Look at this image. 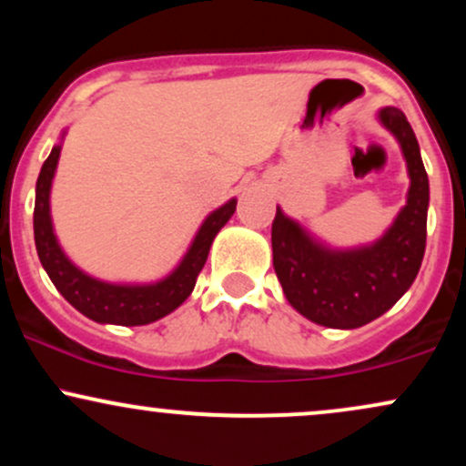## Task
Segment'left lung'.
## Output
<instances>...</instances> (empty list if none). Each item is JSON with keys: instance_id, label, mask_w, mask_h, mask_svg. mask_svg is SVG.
<instances>
[{"instance_id": "obj_1", "label": "left lung", "mask_w": 466, "mask_h": 466, "mask_svg": "<svg viewBox=\"0 0 466 466\" xmlns=\"http://www.w3.org/2000/svg\"><path fill=\"white\" fill-rule=\"evenodd\" d=\"M377 120L394 136L408 166L405 206L377 240L333 248L278 206L271 226L274 269L285 298L311 322L329 329H360L400 300L419 274L427 238L430 179L419 140L397 106H383Z\"/></svg>"}]
</instances>
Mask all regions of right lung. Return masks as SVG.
I'll return each instance as SVG.
<instances>
[{"instance_id":"right-lung-1","label":"right lung","mask_w":466,"mask_h":466,"mask_svg":"<svg viewBox=\"0 0 466 466\" xmlns=\"http://www.w3.org/2000/svg\"><path fill=\"white\" fill-rule=\"evenodd\" d=\"M66 136L67 129L61 133V140L52 147V153L47 155L44 166H41L39 179H36L35 245L41 265L50 276L52 285L58 289V293L76 311L94 319V322L116 326H144L157 322V319L166 318L181 307L192 293L197 276H199L208 254H210L212 240L237 210V197H232L203 218L179 263L159 280L109 282L103 278L89 276L87 271L72 263V258L58 243L55 223H52L50 192Z\"/></svg>"}]
</instances>
